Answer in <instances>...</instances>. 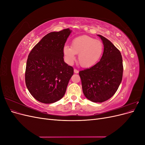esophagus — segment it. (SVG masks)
Returning a JSON list of instances; mask_svg holds the SVG:
<instances>
[{
  "label": "esophagus",
  "mask_w": 145,
  "mask_h": 145,
  "mask_svg": "<svg viewBox=\"0 0 145 145\" xmlns=\"http://www.w3.org/2000/svg\"><path fill=\"white\" fill-rule=\"evenodd\" d=\"M74 73H76V74L78 73V71L77 69H74Z\"/></svg>",
  "instance_id": "1"
}]
</instances>
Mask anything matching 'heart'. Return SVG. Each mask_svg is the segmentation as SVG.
<instances>
[{
    "label": "heart",
    "mask_w": 145,
    "mask_h": 145,
    "mask_svg": "<svg viewBox=\"0 0 145 145\" xmlns=\"http://www.w3.org/2000/svg\"><path fill=\"white\" fill-rule=\"evenodd\" d=\"M67 62L72 64L78 54V62L82 67L90 68L97 63L103 51L102 42L88 36L76 37L72 42V46L65 45L63 48Z\"/></svg>",
    "instance_id": "1"
}]
</instances>
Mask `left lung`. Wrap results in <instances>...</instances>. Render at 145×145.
Segmentation results:
<instances>
[{
    "label": "left lung",
    "instance_id": "left-lung-1",
    "mask_svg": "<svg viewBox=\"0 0 145 145\" xmlns=\"http://www.w3.org/2000/svg\"><path fill=\"white\" fill-rule=\"evenodd\" d=\"M102 40L104 50L98 63L79 72L83 93L91 102L102 103L114 95L122 80L123 60L120 51L106 38Z\"/></svg>",
    "mask_w": 145,
    "mask_h": 145
}]
</instances>
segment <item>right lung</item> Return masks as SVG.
<instances>
[{"mask_svg": "<svg viewBox=\"0 0 145 145\" xmlns=\"http://www.w3.org/2000/svg\"><path fill=\"white\" fill-rule=\"evenodd\" d=\"M71 32L67 28L48 33L28 55L25 83L30 94L39 102L54 103L65 94L74 69L64 62L63 48Z\"/></svg>", "mask_w": 145, "mask_h": 145, "instance_id": "right-lung-1", "label": "right lung"}]
</instances>
